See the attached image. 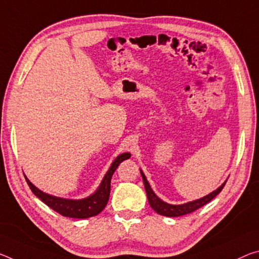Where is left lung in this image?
<instances>
[{"instance_id": "left-lung-1", "label": "left lung", "mask_w": 259, "mask_h": 259, "mask_svg": "<svg viewBox=\"0 0 259 259\" xmlns=\"http://www.w3.org/2000/svg\"><path fill=\"white\" fill-rule=\"evenodd\" d=\"M139 170H141L143 182H144L147 200H149L150 206L153 208V210L157 212L158 214L165 215V217H180V215L188 214V213H191L196 210H198L199 207H202L205 204L211 202V200L214 198V197L218 195L221 190H223V188L226 183V181H225L220 187L217 188L215 190H213L208 195L202 197V198L191 200V202H187L183 204H169V203L165 202V200H162L161 198H159V197L154 194V191L152 190L149 181H147L145 174L143 173L142 169H139Z\"/></svg>"}]
</instances>
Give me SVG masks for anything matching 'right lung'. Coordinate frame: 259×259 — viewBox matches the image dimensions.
I'll return each mask as SVG.
<instances>
[{
    "mask_svg": "<svg viewBox=\"0 0 259 259\" xmlns=\"http://www.w3.org/2000/svg\"><path fill=\"white\" fill-rule=\"evenodd\" d=\"M131 154L129 152H124L120 155H117L114 159V161L110 163V167L108 168L107 173L105 174L104 179H102L101 183L96 191L93 192L85 198L80 199H70V198H62V197H57L49 195L47 192H44L42 190L36 188L30 180L26 178V182L28 187L32 190V192L38 197L39 199L49 206L53 210L56 211L63 217H68V218H75V219H86L94 217L104 210L106 205L108 203L109 199V192H110V180L114 171L116 170L117 166L120 165L122 161L125 159H129Z\"/></svg>",
    "mask_w": 259,
    "mask_h": 259,
    "instance_id": "add662e5",
    "label": "right lung"
}]
</instances>
